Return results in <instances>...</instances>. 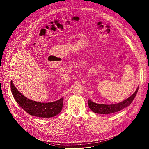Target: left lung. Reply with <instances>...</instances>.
Listing matches in <instances>:
<instances>
[{
  "instance_id": "left-lung-1",
  "label": "left lung",
  "mask_w": 149,
  "mask_h": 149,
  "mask_svg": "<svg viewBox=\"0 0 149 149\" xmlns=\"http://www.w3.org/2000/svg\"><path fill=\"white\" fill-rule=\"evenodd\" d=\"M138 90V87L135 93L131 95L130 97L125 100L124 101L119 102L118 104H115L112 105H105L101 104H97L93 102L90 100H88V105L90 109L94 113L104 115H110L113 113H116L122 110L123 109L129 106L135 97Z\"/></svg>"
}]
</instances>
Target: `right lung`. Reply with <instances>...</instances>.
Returning a JSON list of instances; mask_svg holds the SVG:
<instances>
[{"mask_svg":"<svg viewBox=\"0 0 149 149\" xmlns=\"http://www.w3.org/2000/svg\"><path fill=\"white\" fill-rule=\"evenodd\" d=\"M11 90L18 105L30 115L50 118L60 113L63 104V98L52 102H39L28 99L21 93L11 81Z\"/></svg>","mask_w":149,"mask_h":149,"instance_id":"add662e5","label":"right lung"}]
</instances>
